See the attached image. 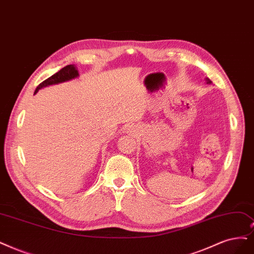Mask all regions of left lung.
Returning <instances> with one entry per match:
<instances>
[{
	"mask_svg": "<svg viewBox=\"0 0 254 254\" xmlns=\"http://www.w3.org/2000/svg\"><path fill=\"white\" fill-rule=\"evenodd\" d=\"M206 80H207V83H210V82H211V80H209L208 78H206Z\"/></svg>",
	"mask_w": 254,
	"mask_h": 254,
	"instance_id": "1",
	"label": "left lung"
}]
</instances>
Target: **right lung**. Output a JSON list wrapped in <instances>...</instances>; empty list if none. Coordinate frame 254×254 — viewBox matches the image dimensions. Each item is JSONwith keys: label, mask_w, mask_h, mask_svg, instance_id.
I'll use <instances>...</instances> for the list:
<instances>
[{"label": "right lung", "mask_w": 254, "mask_h": 254, "mask_svg": "<svg viewBox=\"0 0 254 254\" xmlns=\"http://www.w3.org/2000/svg\"><path fill=\"white\" fill-rule=\"evenodd\" d=\"M78 75H79L78 71L74 64L65 65V67L61 69L59 72L53 74L52 76H50L49 78H47L46 80L41 82L39 86L36 87L34 94H36L37 92H39V90H41L45 87L52 86V84H58V83H61L64 81H68V80L76 78V77H78Z\"/></svg>", "instance_id": "right-lung-1"}]
</instances>
